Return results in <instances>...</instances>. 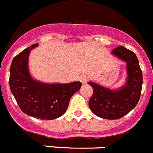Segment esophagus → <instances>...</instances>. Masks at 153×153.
<instances>
[{"label":"esophagus","instance_id":"1","mask_svg":"<svg viewBox=\"0 0 153 153\" xmlns=\"http://www.w3.org/2000/svg\"><path fill=\"white\" fill-rule=\"evenodd\" d=\"M79 81H81L83 84H86L87 81V77L85 76V75H81V76L79 78Z\"/></svg>","mask_w":153,"mask_h":153}]
</instances>
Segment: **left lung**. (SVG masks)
Wrapping results in <instances>:
<instances>
[{"label": "left lung", "mask_w": 153, "mask_h": 153, "mask_svg": "<svg viewBox=\"0 0 153 153\" xmlns=\"http://www.w3.org/2000/svg\"><path fill=\"white\" fill-rule=\"evenodd\" d=\"M111 53L126 63V83L117 90H111L92 81L88 82L93 90L89 107L97 117L117 120L126 115L137 105L141 93L143 75L138 59L133 51L120 46Z\"/></svg>", "instance_id": "obj_1"}]
</instances>
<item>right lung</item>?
<instances>
[{"label": "right lung", "mask_w": 153, "mask_h": 153, "mask_svg": "<svg viewBox=\"0 0 153 153\" xmlns=\"http://www.w3.org/2000/svg\"><path fill=\"white\" fill-rule=\"evenodd\" d=\"M32 45L13 58L10 70V87L25 114L41 120H54L66 112L69 100L80 90V81L69 84H45L33 79L28 69Z\"/></svg>", "instance_id": "1"}]
</instances>
